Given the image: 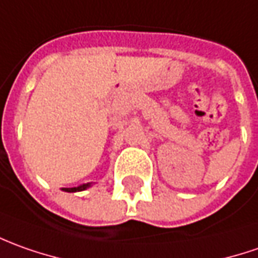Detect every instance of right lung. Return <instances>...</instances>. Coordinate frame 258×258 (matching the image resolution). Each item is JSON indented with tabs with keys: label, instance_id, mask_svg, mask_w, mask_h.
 Listing matches in <instances>:
<instances>
[{
	"label": "right lung",
	"instance_id": "1",
	"mask_svg": "<svg viewBox=\"0 0 258 258\" xmlns=\"http://www.w3.org/2000/svg\"><path fill=\"white\" fill-rule=\"evenodd\" d=\"M87 187H88V184H81V185H78V187H73V188H62V190L68 191V192H76V191L85 190Z\"/></svg>",
	"mask_w": 258,
	"mask_h": 258
}]
</instances>
